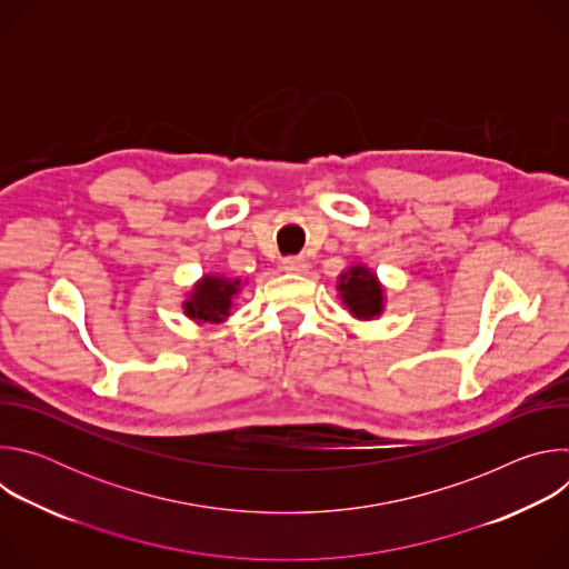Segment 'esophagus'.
<instances>
[{"label": "esophagus", "mask_w": 569, "mask_h": 569, "mask_svg": "<svg viewBox=\"0 0 569 569\" xmlns=\"http://www.w3.org/2000/svg\"><path fill=\"white\" fill-rule=\"evenodd\" d=\"M281 266L286 272H297V274L308 270V261L303 257H288V259H283Z\"/></svg>", "instance_id": "34e87169"}]
</instances>
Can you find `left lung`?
<instances>
[{
    "instance_id": "left-lung-1",
    "label": "left lung",
    "mask_w": 569,
    "mask_h": 569,
    "mask_svg": "<svg viewBox=\"0 0 569 569\" xmlns=\"http://www.w3.org/2000/svg\"><path fill=\"white\" fill-rule=\"evenodd\" d=\"M336 288L342 306L349 310L353 319L371 321L385 312V306H387L385 286L369 266L365 263L349 266L347 270L340 272Z\"/></svg>"
}]
</instances>
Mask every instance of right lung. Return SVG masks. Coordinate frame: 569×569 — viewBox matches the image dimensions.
Returning a JSON list of instances; mask_svg holds the SVG:
<instances>
[{"mask_svg": "<svg viewBox=\"0 0 569 569\" xmlns=\"http://www.w3.org/2000/svg\"><path fill=\"white\" fill-rule=\"evenodd\" d=\"M248 281H240L220 272L202 274L182 301L184 315L196 323H224L233 312V299Z\"/></svg>", "mask_w": 569, "mask_h": 569, "instance_id": "right-lung-1", "label": "right lung"}]
</instances>
